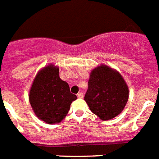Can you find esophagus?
<instances>
[{
    "instance_id": "esophagus-1",
    "label": "esophagus",
    "mask_w": 159,
    "mask_h": 159,
    "mask_svg": "<svg viewBox=\"0 0 159 159\" xmlns=\"http://www.w3.org/2000/svg\"><path fill=\"white\" fill-rule=\"evenodd\" d=\"M77 96H78V98H83L84 97V94L82 93H79L77 94Z\"/></svg>"
}]
</instances>
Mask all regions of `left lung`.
<instances>
[{
    "label": "left lung",
    "mask_w": 159,
    "mask_h": 159,
    "mask_svg": "<svg viewBox=\"0 0 159 159\" xmlns=\"http://www.w3.org/2000/svg\"><path fill=\"white\" fill-rule=\"evenodd\" d=\"M128 98V86L117 71L104 65L92 71L84 100L101 120H110L120 114Z\"/></svg>",
    "instance_id": "1"
}]
</instances>
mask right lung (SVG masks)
<instances>
[{"instance_id":"right-lung-1","label":"right lung","mask_w":159,"mask_h":159,"mask_svg":"<svg viewBox=\"0 0 159 159\" xmlns=\"http://www.w3.org/2000/svg\"><path fill=\"white\" fill-rule=\"evenodd\" d=\"M30 103L39 119L48 124L59 123L77 99L67 83L59 78V68L53 65L39 71L30 92Z\"/></svg>"}]
</instances>
